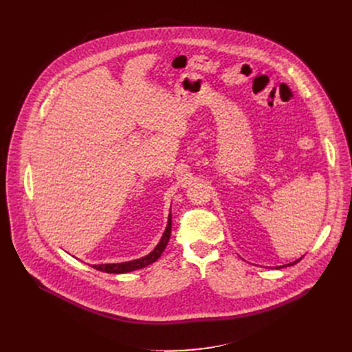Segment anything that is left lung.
<instances>
[{"mask_svg": "<svg viewBox=\"0 0 352 352\" xmlns=\"http://www.w3.org/2000/svg\"><path fill=\"white\" fill-rule=\"evenodd\" d=\"M300 260H301V258H300ZM300 260H297V261H294V263H289V264H287V265H294V264H297ZM287 265H284V267H287ZM278 268H281V267H278Z\"/></svg>", "mask_w": 352, "mask_h": 352, "instance_id": "obj_1", "label": "left lung"}]
</instances>
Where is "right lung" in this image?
I'll return each instance as SVG.
<instances>
[{
  "label": "right lung",
  "mask_w": 352,
  "mask_h": 352,
  "mask_svg": "<svg viewBox=\"0 0 352 352\" xmlns=\"http://www.w3.org/2000/svg\"><path fill=\"white\" fill-rule=\"evenodd\" d=\"M171 214L168 215V224H166V228L160 239L158 245L154 248V251H151L148 255L140 258V260H134V261H128V263H120V264H100V265H92V268H96L98 271L102 272H108V274H124V272H129V271H135L140 268H144L146 265H150L153 263H155L158 258L161 256V254L164 252L166 244H168V239L171 235Z\"/></svg>",
  "instance_id": "right-lung-1"
}]
</instances>
